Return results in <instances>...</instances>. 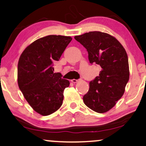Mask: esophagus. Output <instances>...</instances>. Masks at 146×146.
<instances>
[{"instance_id":"obj_1","label":"esophagus","mask_w":146,"mask_h":146,"mask_svg":"<svg viewBox=\"0 0 146 146\" xmlns=\"http://www.w3.org/2000/svg\"><path fill=\"white\" fill-rule=\"evenodd\" d=\"M79 81H80V80H75V79H72L71 80L72 82H73V83H76V82H79Z\"/></svg>"}]
</instances>
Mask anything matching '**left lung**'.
Segmentation results:
<instances>
[{
  "mask_svg": "<svg viewBox=\"0 0 146 146\" xmlns=\"http://www.w3.org/2000/svg\"><path fill=\"white\" fill-rule=\"evenodd\" d=\"M74 38L87 50L90 63L101 67L98 76L90 82L84 102L96 112H106L122 96L129 80L126 51L115 38L102 32H89Z\"/></svg>",
  "mask_w": 146,
  "mask_h": 146,
  "instance_id": "obj_1",
  "label": "left lung"
}]
</instances>
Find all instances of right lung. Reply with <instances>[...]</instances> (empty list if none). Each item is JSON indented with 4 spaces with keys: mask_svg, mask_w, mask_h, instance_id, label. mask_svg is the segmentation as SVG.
<instances>
[{
    "mask_svg": "<svg viewBox=\"0 0 146 146\" xmlns=\"http://www.w3.org/2000/svg\"><path fill=\"white\" fill-rule=\"evenodd\" d=\"M70 36L49 35L26 48L18 63V84L34 110L48 115L62 104L64 90L70 82L54 72L53 62L58 61L72 40Z\"/></svg>",
    "mask_w": 146,
    "mask_h": 146,
    "instance_id": "obj_1",
    "label": "right lung"
}]
</instances>
